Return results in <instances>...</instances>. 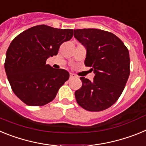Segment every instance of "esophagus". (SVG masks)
<instances>
[{"instance_id":"1","label":"esophagus","mask_w":146,"mask_h":146,"mask_svg":"<svg viewBox=\"0 0 146 146\" xmlns=\"http://www.w3.org/2000/svg\"><path fill=\"white\" fill-rule=\"evenodd\" d=\"M75 77H76L75 74L70 73V76H69V78H70V79H73V78H75Z\"/></svg>"}]
</instances>
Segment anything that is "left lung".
Returning <instances> with one entry per match:
<instances>
[{"label":"left lung","mask_w":146,"mask_h":146,"mask_svg":"<svg viewBox=\"0 0 146 146\" xmlns=\"http://www.w3.org/2000/svg\"><path fill=\"white\" fill-rule=\"evenodd\" d=\"M74 36L86 47L85 65L95 74L92 81L80 77L82 87L74 93L77 102L88 111L108 109L118 100L128 80V49L115 35L102 30H74Z\"/></svg>","instance_id":"left-lung-1"}]
</instances>
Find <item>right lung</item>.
<instances>
[{"label": "right lung", "instance_id": "1", "mask_svg": "<svg viewBox=\"0 0 146 146\" xmlns=\"http://www.w3.org/2000/svg\"><path fill=\"white\" fill-rule=\"evenodd\" d=\"M73 36L72 29L36 25L19 34L10 44L5 71L11 89L29 106H42L55 99L69 73L46 64L56 55L61 44Z\"/></svg>", "mask_w": 146, "mask_h": 146}]
</instances>
